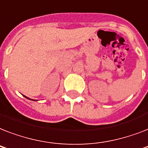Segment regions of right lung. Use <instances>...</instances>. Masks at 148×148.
I'll use <instances>...</instances> for the list:
<instances>
[{"instance_id":"obj_1","label":"right lung","mask_w":148,"mask_h":148,"mask_svg":"<svg viewBox=\"0 0 148 148\" xmlns=\"http://www.w3.org/2000/svg\"><path fill=\"white\" fill-rule=\"evenodd\" d=\"M24 97H26V98H27V99H29V100H31V101H36V100H33V99H31V98H29V97H26V96H24Z\"/></svg>"}]
</instances>
